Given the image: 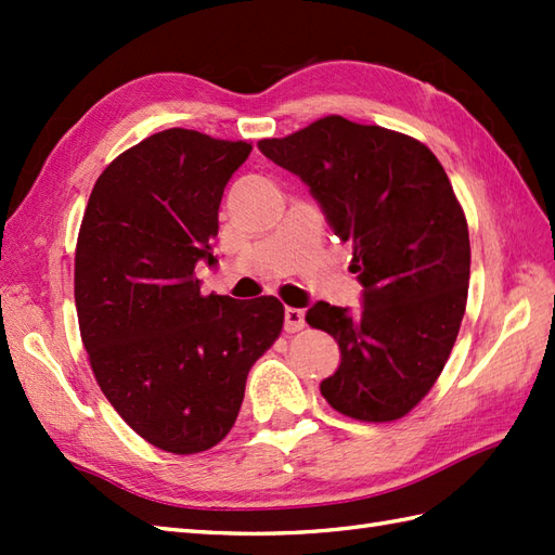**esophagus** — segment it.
I'll list each match as a JSON object with an SVG mask.
<instances>
[{
  "label": "esophagus",
  "mask_w": 555,
  "mask_h": 555,
  "mask_svg": "<svg viewBox=\"0 0 555 555\" xmlns=\"http://www.w3.org/2000/svg\"><path fill=\"white\" fill-rule=\"evenodd\" d=\"M305 326V312L298 310V308H286L284 312V328L288 334L293 332H300V328Z\"/></svg>",
  "instance_id": "obj_1"
}]
</instances>
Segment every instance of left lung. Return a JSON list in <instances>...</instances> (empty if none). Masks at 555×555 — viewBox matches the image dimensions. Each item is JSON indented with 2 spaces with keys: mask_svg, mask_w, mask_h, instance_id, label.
<instances>
[{
  "mask_svg": "<svg viewBox=\"0 0 555 555\" xmlns=\"http://www.w3.org/2000/svg\"><path fill=\"white\" fill-rule=\"evenodd\" d=\"M257 147L310 188L360 271L358 314L324 300L305 314L340 348L322 396L352 420H400L439 379L465 314L469 233L451 181L420 140L344 116Z\"/></svg>",
  "mask_w": 555,
  "mask_h": 555,
  "instance_id": "obj_1",
  "label": "left lung"
}]
</instances>
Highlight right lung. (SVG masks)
<instances>
[{
	"mask_svg": "<svg viewBox=\"0 0 555 555\" xmlns=\"http://www.w3.org/2000/svg\"><path fill=\"white\" fill-rule=\"evenodd\" d=\"M243 140L169 128L116 157L92 188L76 245V310L90 367L114 410L167 453L217 446L247 372L284 328L262 296H203L219 205L250 155Z\"/></svg>",
	"mask_w": 555,
	"mask_h": 555,
	"instance_id": "add662e5",
	"label": "right lung"
}]
</instances>
